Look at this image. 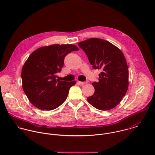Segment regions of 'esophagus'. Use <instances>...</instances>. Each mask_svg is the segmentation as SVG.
<instances>
[{
  "label": "esophagus",
  "instance_id": "1",
  "mask_svg": "<svg viewBox=\"0 0 155 155\" xmlns=\"http://www.w3.org/2000/svg\"><path fill=\"white\" fill-rule=\"evenodd\" d=\"M78 83L80 85H85L86 84H87V82H81V81H78Z\"/></svg>",
  "mask_w": 155,
  "mask_h": 155
}]
</instances>
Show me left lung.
<instances>
[{
  "instance_id": "left-lung-1",
  "label": "left lung",
  "mask_w": 155,
  "mask_h": 155,
  "mask_svg": "<svg viewBox=\"0 0 155 155\" xmlns=\"http://www.w3.org/2000/svg\"><path fill=\"white\" fill-rule=\"evenodd\" d=\"M78 46L87 54L94 69H101L98 82L92 85L94 94L87 100L95 108L108 110L116 107L128 88V68L122 51L109 42L91 38Z\"/></svg>"
}]
</instances>
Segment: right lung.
I'll return each instance as SVG.
<instances>
[{"label": "right lung", "mask_w": 155, "mask_h": 155, "mask_svg": "<svg viewBox=\"0 0 155 155\" xmlns=\"http://www.w3.org/2000/svg\"><path fill=\"white\" fill-rule=\"evenodd\" d=\"M79 49L74 45L56 44L35 50L22 67V89L31 103L43 110H54L66 100L76 81L56 79L67 55Z\"/></svg>", "instance_id": "add662e5"}]
</instances>
